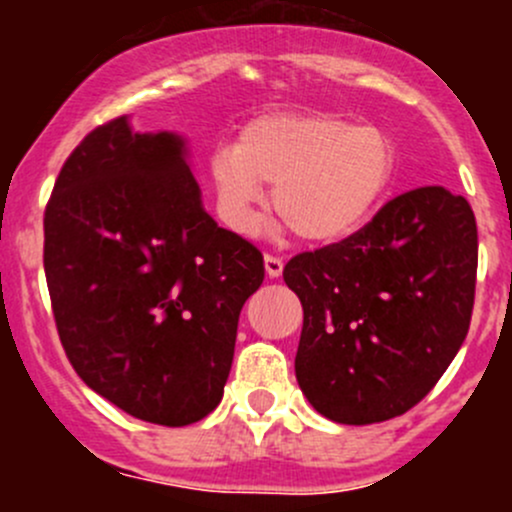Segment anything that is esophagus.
Segmentation results:
<instances>
[{
	"instance_id": "obj_1",
	"label": "esophagus",
	"mask_w": 512,
	"mask_h": 512,
	"mask_svg": "<svg viewBox=\"0 0 512 512\" xmlns=\"http://www.w3.org/2000/svg\"><path fill=\"white\" fill-rule=\"evenodd\" d=\"M282 270H285V262H282V257L265 255V272L270 280H277V277L282 275Z\"/></svg>"
}]
</instances>
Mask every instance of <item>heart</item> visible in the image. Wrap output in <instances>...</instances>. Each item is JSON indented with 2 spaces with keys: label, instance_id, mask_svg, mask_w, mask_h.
I'll use <instances>...</instances> for the list:
<instances>
[{
  "label": "heart",
  "instance_id": "obj_1",
  "mask_svg": "<svg viewBox=\"0 0 512 512\" xmlns=\"http://www.w3.org/2000/svg\"><path fill=\"white\" fill-rule=\"evenodd\" d=\"M394 173V141L381 128L332 113L257 116L237 146H218L208 160L218 215L232 232L255 230L265 185H275L277 215L309 242L359 230L386 200Z\"/></svg>",
  "mask_w": 512,
  "mask_h": 512
}]
</instances>
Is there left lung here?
Wrapping results in <instances>:
<instances>
[{
  "mask_svg": "<svg viewBox=\"0 0 512 512\" xmlns=\"http://www.w3.org/2000/svg\"><path fill=\"white\" fill-rule=\"evenodd\" d=\"M478 230L441 185L389 200L369 225L292 257L285 282L304 309L294 374L334 423L406 414L436 386L468 334Z\"/></svg>",
  "mask_w": 512,
  "mask_h": 512,
  "instance_id": "8db88e82",
  "label": "left lung"
}]
</instances>
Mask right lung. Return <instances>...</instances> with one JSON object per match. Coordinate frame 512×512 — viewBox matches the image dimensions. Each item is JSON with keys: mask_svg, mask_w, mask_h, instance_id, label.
<instances>
[{"mask_svg": "<svg viewBox=\"0 0 512 512\" xmlns=\"http://www.w3.org/2000/svg\"><path fill=\"white\" fill-rule=\"evenodd\" d=\"M44 272L76 374L113 406L188 426L220 404L255 245L205 213L188 143L113 118L76 146L44 213Z\"/></svg>", "mask_w": 512, "mask_h": 512, "instance_id": "right-lung-1", "label": "right lung"}]
</instances>
